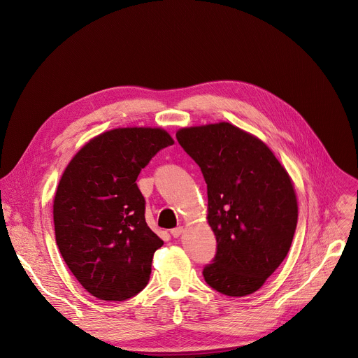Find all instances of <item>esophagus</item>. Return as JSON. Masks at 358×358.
<instances>
[{"mask_svg": "<svg viewBox=\"0 0 358 358\" xmlns=\"http://www.w3.org/2000/svg\"><path fill=\"white\" fill-rule=\"evenodd\" d=\"M182 233H183V227L182 226H178V227L170 230V234H172L173 237H179Z\"/></svg>", "mask_w": 358, "mask_h": 358, "instance_id": "34e87169", "label": "esophagus"}]
</instances>
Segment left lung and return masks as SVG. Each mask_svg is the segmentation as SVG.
I'll use <instances>...</instances> for the list:
<instances>
[{
	"mask_svg": "<svg viewBox=\"0 0 358 358\" xmlns=\"http://www.w3.org/2000/svg\"><path fill=\"white\" fill-rule=\"evenodd\" d=\"M176 138L207 183L217 250L202 275L221 294H252L293 242L297 199L290 176L262 141L227 122L183 128Z\"/></svg>",
	"mask_w": 358,
	"mask_h": 358,
	"instance_id": "left-lung-1",
	"label": "left lung"
}]
</instances>
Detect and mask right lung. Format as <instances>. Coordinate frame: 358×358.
Wrapping results in <instances>:
<instances>
[{
    "mask_svg": "<svg viewBox=\"0 0 358 358\" xmlns=\"http://www.w3.org/2000/svg\"><path fill=\"white\" fill-rule=\"evenodd\" d=\"M173 144L160 128H117L84 145L66 166L54 201L55 239L86 290L124 301L147 285L163 241L145 221L137 178Z\"/></svg>",
    "mask_w": 358,
    "mask_h": 358,
    "instance_id": "right-lung-1",
    "label": "right lung"
}]
</instances>
